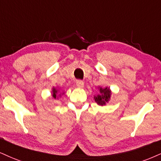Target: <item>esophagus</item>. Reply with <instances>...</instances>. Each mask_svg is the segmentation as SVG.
Returning <instances> with one entry per match:
<instances>
[{"instance_id":"34e87169","label":"esophagus","mask_w":161,"mask_h":161,"mask_svg":"<svg viewBox=\"0 0 161 161\" xmlns=\"http://www.w3.org/2000/svg\"><path fill=\"white\" fill-rule=\"evenodd\" d=\"M76 85H77V86L78 87V88H83V87H84V81H83V80H77L76 81Z\"/></svg>"}]
</instances>
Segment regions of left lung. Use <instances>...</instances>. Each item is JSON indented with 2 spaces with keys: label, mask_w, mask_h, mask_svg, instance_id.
<instances>
[{
  "label": "left lung",
  "mask_w": 161,
  "mask_h": 161,
  "mask_svg": "<svg viewBox=\"0 0 161 161\" xmlns=\"http://www.w3.org/2000/svg\"><path fill=\"white\" fill-rule=\"evenodd\" d=\"M101 94L95 97V101L99 105H104L110 98V90L109 88L100 89Z\"/></svg>",
  "instance_id": "1"
}]
</instances>
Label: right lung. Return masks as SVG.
Masks as SVG:
<instances>
[{
	"mask_svg": "<svg viewBox=\"0 0 161 161\" xmlns=\"http://www.w3.org/2000/svg\"><path fill=\"white\" fill-rule=\"evenodd\" d=\"M57 91L58 90H57L56 89H53V98H56V96H57Z\"/></svg>",
	"mask_w": 161,
	"mask_h": 161,
	"instance_id": "1",
	"label": "right lung"
}]
</instances>
